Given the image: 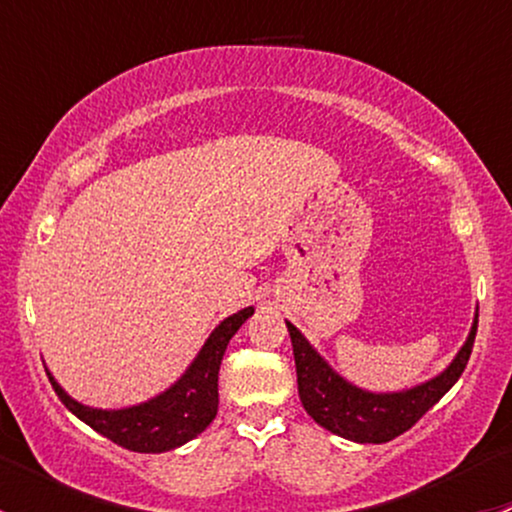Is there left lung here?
Returning <instances> with one entry per match:
<instances>
[{"mask_svg": "<svg viewBox=\"0 0 512 512\" xmlns=\"http://www.w3.org/2000/svg\"><path fill=\"white\" fill-rule=\"evenodd\" d=\"M287 329L289 337H292L299 399H302L304 411L319 426L337 433V436L349 438V441L386 443L409 431L418 418L426 414L433 404H438V399L456 384L458 376L466 369L468 359H471L478 314L466 344L451 361V366L436 379L414 386L409 391H401V394H369V391L356 389L329 369L327 361L309 347V342L294 324L287 322Z\"/></svg>", "mask_w": 512, "mask_h": 512, "instance_id": "obj_1", "label": "left lung"}]
</instances>
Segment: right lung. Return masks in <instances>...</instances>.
<instances>
[{
  "instance_id": "add662e5",
  "label": "right lung",
  "mask_w": 512,
  "mask_h": 512,
  "mask_svg": "<svg viewBox=\"0 0 512 512\" xmlns=\"http://www.w3.org/2000/svg\"><path fill=\"white\" fill-rule=\"evenodd\" d=\"M252 312L255 309L247 307L227 317L225 322H220V327L210 334L205 347L195 356L190 369L165 394L141 406H131V409L121 411L89 409V406L71 399L51 374L49 381L61 404L71 414L79 416L81 421L89 423L94 431L111 438L118 446L136 453L170 451V448L193 441L198 433H203L213 423L215 414H218L220 361H223L230 339L245 324V319L252 317Z\"/></svg>"
}]
</instances>
